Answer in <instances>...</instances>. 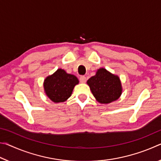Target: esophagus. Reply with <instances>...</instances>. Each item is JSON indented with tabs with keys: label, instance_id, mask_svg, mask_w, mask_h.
<instances>
[{
	"label": "esophagus",
	"instance_id": "1",
	"mask_svg": "<svg viewBox=\"0 0 161 161\" xmlns=\"http://www.w3.org/2000/svg\"><path fill=\"white\" fill-rule=\"evenodd\" d=\"M80 82H81V83L86 82V77H85V76H83V75L80 76Z\"/></svg>",
	"mask_w": 161,
	"mask_h": 161
}]
</instances>
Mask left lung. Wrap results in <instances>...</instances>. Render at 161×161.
Returning a JSON list of instances; mask_svg holds the SVG:
<instances>
[{"label":"left lung","mask_w":161,"mask_h":161,"mask_svg":"<svg viewBox=\"0 0 161 161\" xmlns=\"http://www.w3.org/2000/svg\"><path fill=\"white\" fill-rule=\"evenodd\" d=\"M87 84L94 97L101 103H108L117 100L122 92L119 77L103 68L98 69L96 75L87 80Z\"/></svg>","instance_id":"left-lung-1"}]
</instances>
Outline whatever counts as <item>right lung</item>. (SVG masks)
Instances as JSON below:
<instances>
[{
    "mask_svg": "<svg viewBox=\"0 0 161 161\" xmlns=\"http://www.w3.org/2000/svg\"><path fill=\"white\" fill-rule=\"evenodd\" d=\"M78 83V79L75 75L59 69L45 79L44 89L47 96L53 102H63L71 96L75 86Z\"/></svg>",
    "mask_w": 161,
    "mask_h": 161,
    "instance_id": "right-lung-1",
    "label": "right lung"
}]
</instances>
